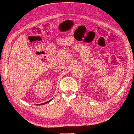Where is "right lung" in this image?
<instances>
[{"mask_svg":"<svg viewBox=\"0 0 134 134\" xmlns=\"http://www.w3.org/2000/svg\"><path fill=\"white\" fill-rule=\"evenodd\" d=\"M51 99H50V100H48V101H47V102H44V103H41V104H37V105H43V104H46V103H48L49 102H50V101L51 100Z\"/></svg>","mask_w":134,"mask_h":134,"instance_id":"1","label":"right lung"}]
</instances>
